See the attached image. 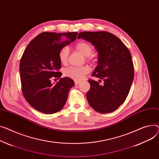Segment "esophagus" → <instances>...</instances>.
I'll list each match as a JSON object with an SVG mask.
<instances>
[{"label":"esophagus","mask_w":159,"mask_h":159,"mask_svg":"<svg viewBox=\"0 0 159 159\" xmlns=\"http://www.w3.org/2000/svg\"><path fill=\"white\" fill-rule=\"evenodd\" d=\"M74 83H75V85H78L79 83H81V81H74Z\"/></svg>","instance_id":"obj_1"}]
</instances>
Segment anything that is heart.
Segmentation results:
<instances>
[{"label": "heart", "mask_w": 159, "mask_h": 159, "mask_svg": "<svg viewBox=\"0 0 159 159\" xmlns=\"http://www.w3.org/2000/svg\"><path fill=\"white\" fill-rule=\"evenodd\" d=\"M75 48L83 56L86 57V59L88 61L92 62L94 61V57H92L91 54L94 51V47L89 42L85 41H81L78 42L76 45ZM69 54V51L67 47H64L61 48L59 52L58 57L60 61L62 64H66L67 62L68 57ZM90 69L87 65L80 67H70L64 70V74L65 76L69 77L71 79H73L76 81H80L82 80L85 75L89 73Z\"/></svg>", "instance_id": "b5f03b06"}]
</instances>
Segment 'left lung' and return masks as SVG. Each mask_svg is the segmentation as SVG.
I'll list each match as a JSON object with an SVG mask.
<instances>
[{
  "mask_svg": "<svg viewBox=\"0 0 159 159\" xmlns=\"http://www.w3.org/2000/svg\"><path fill=\"white\" fill-rule=\"evenodd\" d=\"M78 39L95 46L98 65L92 76L104 81L101 85V80H88L90 85L87 93L89 103L99 113L112 112L125 102L132 86L134 67L131 54L122 41L107 31H83L79 33Z\"/></svg>",
  "mask_w": 159,
  "mask_h": 159,
  "instance_id": "obj_1",
  "label": "left lung"
}]
</instances>
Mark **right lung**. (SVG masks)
I'll list each match as a JSON object with an SVG mask.
<instances>
[{"instance_id": "1", "label": "right lung", "mask_w": 159, "mask_h": 159, "mask_svg": "<svg viewBox=\"0 0 159 159\" xmlns=\"http://www.w3.org/2000/svg\"><path fill=\"white\" fill-rule=\"evenodd\" d=\"M77 34L78 32H43L30 42L22 54L20 61L22 94L29 104L40 112L57 113L67 100L74 81L65 77L52 85L51 80L61 77L59 52L75 40Z\"/></svg>"}]
</instances>
